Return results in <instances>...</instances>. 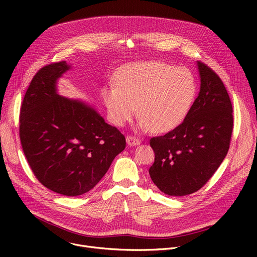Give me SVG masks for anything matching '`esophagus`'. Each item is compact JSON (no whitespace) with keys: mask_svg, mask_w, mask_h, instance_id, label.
I'll list each match as a JSON object with an SVG mask.
<instances>
[{"mask_svg":"<svg viewBox=\"0 0 257 257\" xmlns=\"http://www.w3.org/2000/svg\"><path fill=\"white\" fill-rule=\"evenodd\" d=\"M126 141H127V144L129 146H136V145H139L141 143V141L139 139H137L136 137H133V136H128L126 138Z\"/></svg>","mask_w":257,"mask_h":257,"instance_id":"34e87169","label":"esophagus"}]
</instances>
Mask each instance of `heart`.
<instances>
[{
    "label": "heart",
    "mask_w": 257,
    "mask_h": 257,
    "mask_svg": "<svg viewBox=\"0 0 257 257\" xmlns=\"http://www.w3.org/2000/svg\"><path fill=\"white\" fill-rule=\"evenodd\" d=\"M196 91V79L190 70L152 61L123 67L115 77V87L104 88L102 96L113 125L124 126L138 107L141 129L167 132L182 123Z\"/></svg>",
    "instance_id": "b5f03b06"
}]
</instances>
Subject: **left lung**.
<instances>
[{
    "label": "left lung",
    "instance_id": "left-lung-1",
    "mask_svg": "<svg viewBox=\"0 0 257 257\" xmlns=\"http://www.w3.org/2000/svg\"><path fill=\"white\" fill-rule=\"evenodd\" d=\"M201 87L182 123L151 138L155 153L152 181L169 196H185L203 187L221 166L233 130L232 104L221 78L198 61Z\"/></svg>",
    "mask_w": 257,
    "mask_h": 257
}]
</instances>
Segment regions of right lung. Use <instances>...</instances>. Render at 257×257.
<instances>
[{
  "mask_svg": "<svg viewBox=\"0 0 257 257\" xmlns=\"http://www.w3.org/2000/svg\"><path fill=\"white\" fill-rule=\"evenodd\" d=\"M70 65H44L21 105L20 140L36 179L49 190L76 197L94 187L125 149L124 134L81 102L59 97L56 80Z\"/></svg>",
  "mask_w": 257,
  "mask_h": 257,
  "instance_id": "1",
  "label": "right lung"
}]
</instances>
